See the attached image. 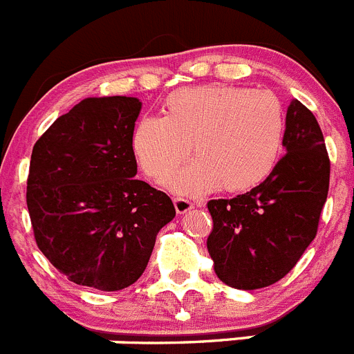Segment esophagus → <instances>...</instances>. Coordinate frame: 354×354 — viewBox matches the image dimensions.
Segmentation results:
<instances>
[{"instance_id": "esophagus-1", "label": "esophagus", "mask_w": 354, "mask_h": 354, "mask_svg": "<svg viewBox=\"0 0 354 354\" xmlns=\"http://www.w3.org/2000/svg\"><path fill=\"white\" fill-rule=\"evenodd\" d=\"M173 203H174V207H176V213L180 214L187 213V211H190L194 207L192 201L185 199V197H174Z\"/></svg>"}]
</instances>
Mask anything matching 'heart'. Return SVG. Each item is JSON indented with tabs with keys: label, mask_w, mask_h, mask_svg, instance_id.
<instances>
[{
	"label": "heart",
	"mask_w": 354,
	"mask_h": 354,
	"mask_svg": "<svg viewBox=\"0 0 354 354\" xmlns=\"http://www.w3.org/2000/svg\"><path fill=\"white\" fill-rule=\"evenodd\" d=\"M164 110V117L138 122L132 151L141 171L164 183L194 147L197 160L171 181L176 192L197 196L218 187L246 192L263 183L279 160L285 113L270 92L236 85L180 88L167 95Z\"/></svg>",
	"instance_id": "1"
}]
</instances>
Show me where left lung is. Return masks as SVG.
Wrapping results in <instances>:
<instances>
[{
    "mask_svg": "<svg viewBox=\"0 0 354 354\" xmlns=\"http://www.w3.org/2000/svg\"><path fill=\"white\" fill-rule=\"evenodd\" d=\"M286 153L263 183L234 199L207 203L214 272L237 290L274 285L295 267L318 232L330 183V158L311 110H286Z\"/></svg>",
    "mask_w": 354,
    "mask_h": 354,
    "instance_id": "left-lung-1",
    "label": "left lung"
}]
</instances>
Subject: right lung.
Returning <instances> with one entry per match:
<instances>
[{
    "label": "right lung",
    "mask_w": 354,
    "mask_h": 354,
    "mask_svg": "<svg viewBox=\"0 0 354 354\" xmlns=\"http://www.w3.org/2000/svg\"><path fill=\"white\" fill-rule=\"evenodd\" d=\"M140 111L136 97H87L32 147L26 201L36 244L80 286L117 292L136 283L176 214L169 196L134 178Z\"/></svg>",
    "instance_id": "right-lung-1"
}]
</instances>
